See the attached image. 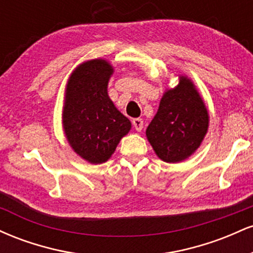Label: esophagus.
<instances>
[{"mask_svg":"<svg viewBox=\"0 0 253 253\" xmlns=\"http://www.w3.org/2000/svg\"><path fill=\"white\" fill-rule=\"evenodd\" d=\"M132 124H133V127H134L135 130H138V132H140V130L143 129L144 121L141 120V119H133Z\"/></svg>","mask_w":253,"mask_h":253,"instance_id":"34e87169","label":"esophagus"}]
</instances>
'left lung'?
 <instances>
[{"mask_svg":"<svg viewBox=\"0 0 253 253\" xmlns=\"http://www.w3.org/2000/svg\"><path fill=\"white\" fill-rule=\"evenodd\" d=\"M208 125V110L195 85L179 76L178 85L164 92L146 136L162 161L178 163L199 149Z\"/></svg>","mask_w":253,"mask_h":253,"instance_id":"left-lung-1","label":"left lung"}]
</instances>
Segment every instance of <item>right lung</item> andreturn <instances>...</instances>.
Returning <instances> with one entry per match:
<instances>
[{"label": "right lung", "instance_id": "right-lung-1", "mask_svg": "<svg viewBox=\"0 0 253 253\" xmlns=\"http://www.w3.org/2000/svg\"><path fill=\"white\" fill-rule=\"evenodd\" d=\"M113 72L107 60H88L75 69L66 84L64 133L72 150L91 164L108 161L132 127L108 96Z\"/></svg>", "mask_w": 253, "mask_h": 253}]
</instances>
